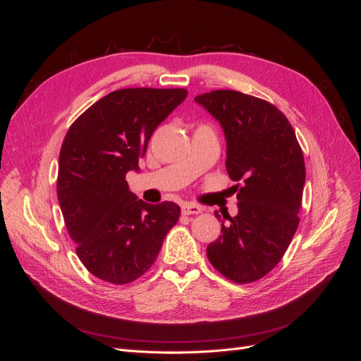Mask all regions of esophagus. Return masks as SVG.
Masks as SVG:
<instances>
[{
  "label": "esophagus",
  "mask_w": 361,
  "mask_h": 361,
  "mask_svg": "<svg viewBox=\"0 0 361 361\" xmlns=\"http://www.w3.org/2000/svg\"><path fill=\"white\" fill-rule=\"evenodd\" d=\"M202 207L199 204H194V203H183L182 204V214L183 215H197L202 214Z\"/></svg>",
  "instance_id": "esophagus-1"
}]
</instances>
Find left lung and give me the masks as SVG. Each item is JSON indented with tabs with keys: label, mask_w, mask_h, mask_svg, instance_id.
<instances>
[{
	"label": "left lung",
	"mask_w": 361,
	"mask_h": 361,
	"mask_svg": "<svg viewBox=\"0 0 361 361\" xmlns=\"http://www.w3.org/2000/svg\"><path fill=\"white\" fill-rule=\"evenodd\" d=\"M194 101L220 122L227 173L232 180H243V187L235 185L238 214L223 215V235L207 245V259L228 280L256 281L279 264L298 228L302 150L286 116L264 99L214 90ZM215 216L221 218L218 212Z\"/></svg>",
	"instance_id": "obj_1"
}]
</instances>
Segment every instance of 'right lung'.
I'll use <instances>...</instances> for the list:
<instances>
[{"mask_svg": "<svg viewBox=\"0 0 361 361\" xmlns=\"http://www.w3.org/2000/svg\"><path fill=\"white\" fill-rule=\"evenodd\" d=\"M185 89H122L75 120L59 158L57 197L82 265L113 285H126L154 265L178 223L173 202L149 204L129 191L158 125L183 102Z\"/></svg>", "mask_w": 361, "mask_h": 361, "instance_id": "right-lung-1", "label": "right lung"}]
</instances>
